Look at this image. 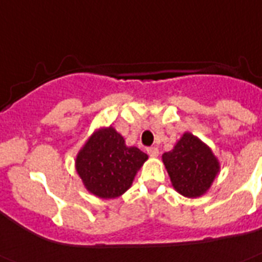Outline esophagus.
I'll return each instance as SVG.
<instances>
[{
	"instance_id": "34e87169",
	"label": "esophagus",
	"mask_w": 262,
	"mask_h": 262,
	"mask_svg": "<svg viewBox=\"0 0 262 262\" xmlns=\"http://www.w3.org/2000/svg\"><path fill=\"white\" fill-rule=\"evenodd\" d=\"M146 151H148V155L150 156V157H157L158 156V148H156V146H151V148H148L146 149Z\"/></svg>"
}]
</instances>
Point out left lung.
I'll use <instances>...</instances> for the list:
<instances>
[{
    "label": "left lung",
    "mask_w": 262,
    "mask_h": 262,
    "mask_svg": "<svg viewBox=\"0 0 262 262\" xmlns=\"http://www.w3.org/2000/svg\"><path fill=\"white\" fill-rule=\"evenodd\" d=\"M162 162L172 186L184 197L197 199L205 194L220 173V161L212 149L197 136L185 132Z\"/></svg>",
    "instance_id": "left-lung-1"
}]
</instances>
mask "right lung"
Masks as SVG:
<instances>
[{"label":"right lung","mask_w":262,"mask_h":262,"mask_svg":"<svg viewBox=\"0 0 262 262\" xmlns=\"http://www.w3.org/2000/svg\"><path fill=\"white\" fill-rule=\"evenodd\" d=\"M148 160L136 146H127L113 126L98 127L76 156V172L88 192L98 199H117L133 184Z\"/></svg>","instance_id":"obj_1"}]
</instances>
